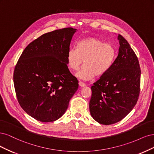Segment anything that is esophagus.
I'll return each instance as SVG.
<instances>
[{"label": "esophagus", "mask_w": 154, "mask_h": 154, "mask_svg": "<svg viewBox=\"0 0 154 154\" xmlns=\"http://www.w3.org/2000/svg\"><path fill=\"white\" fill-rule=\"evenodd\" d=\"M79 86H80L81 87H84V86H86V84H84V83H83V82H82L81 81H79Z\"/></svg>", "instance_id": "esophagus-1"}]
</instances>
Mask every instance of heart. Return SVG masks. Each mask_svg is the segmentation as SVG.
Listing matches in <instances>:
<instances>
[{"label":"heart","mask_w":154,"mask_h":154,"mask_svg":"<svg viewBox=\"0 0 154 154\" xmlns=\"http://www.w3.org/2000/svg\"><path fill=\"white\" fill-rule=\"evenodd\" d=\"M116 57L115 47L95 37H89L78 41L76 49L70 48L66 54L67 66L76 71L83 62L76 76L89 81L95 75L102 76L112 66Z\"/></svg>","instance_id":"heart-1"}]
</instances>
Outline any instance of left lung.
Returning <instances> with one entry per match:
<instances>
[{
    "label": "left lung",
    "mask_w": 154,
    "mask_h": 154,
    "mask_svg": "<svg viewBox=\"0 0 154 154\" xmlns=\"http://www.w3.org/2000/svg\"><path fill=\"white\" fill-rule=\"evenodd\" d=\"M118 56L112 66L91 86L90 111L103 125L120 122L135 106L140 95L141 70L129 43L118 34Z\"/></svg>",
    "instance_id": "obj_1"
}]
</instances>
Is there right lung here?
Returning a JSON list of instances; mask_svg holds the SVG:
<instances>
[{"instance_id": "right-lung-1", "label": "right lung", "mask_w": 154, "mask_h": 154, "mask_svg": "<svg viewBox=\"0 0 154 154\" xmlns=\"http://www.w3.org/2000/svg\"><path fill=\"white\" fill-rule=\"evenodd\" d=\"M76 31L68 27L43 34L24 49L14 68L18 101L38 121L51 122L61 118L79 88L66 64V54Z\"/></svg>"}]
</instances>
